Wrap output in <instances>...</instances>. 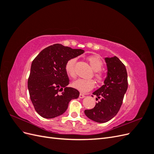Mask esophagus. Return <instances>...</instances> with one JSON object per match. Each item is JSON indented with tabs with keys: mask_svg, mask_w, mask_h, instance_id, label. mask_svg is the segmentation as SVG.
<instances>
[{
	"mask_svg": "<svg viewBox=\"0 0 154 154\" xmlns=\"http://www.w3.org/2000/svg\"><path fill=\"white\" fill-rule=\"evenodd\" d=\"M85 97V96L83 94H82V93H80V96H79V97H80V98H84Z\"/></svg>",
	"mask_w": 154,
	"mask_h": 154,
	"instance_id": "1",
	"label": "esophagus"
}]
</instances>
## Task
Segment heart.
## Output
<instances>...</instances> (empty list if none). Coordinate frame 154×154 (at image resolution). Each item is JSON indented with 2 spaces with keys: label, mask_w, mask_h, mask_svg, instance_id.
<instances>
[{
  "label": "heart",
  "mask_w": 154,
  "mask_h": 154,
  "mask_svg": "<svg viewBox=\"0 0 154 154\" xmlns=\"http://www.w3.org/2000/svg\"><path fill=\"white\" fill-rule=\"evenodd\" d=\"M76 58H72L69 59L66 62L65 69L67 75L72 79L76 77V74L75 71V65L76 62ZM88 61L89 62L92 68L96 71L95 78L96 80L99 83L103 82L105 76L103 73L99 72L103 67V62L100 57L97 56H91L88 58ZM72 87L82 92H87L92 90L94 87L95 82L92 79H78V80L74 82L72 84Z\"/></svg>",
  "instance_id": "heart-1"
}]
</instances>
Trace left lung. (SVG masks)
Wrapping results in <instances>:
<instances>
[{"label":"left lung","instance_id":"8db88e82","mask_svg":"<svg viewBox=\"0 0 154 154\" xmlns=\"http://www.w3.org/2000/svg\"><path fill=\"white\" fill-rule=\"evenodd\" d=\"M105 60L107 76L104 85L92 93L97 96L96 100H100L94 108L85 110L87 118L101 123L109 122L118 114L128 88L127 69L122 61L116 56Z\"/></svg>","mask_w":154,"mask_h":154}]
</instances>
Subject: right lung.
Listing matches in <instances>:
<instances>
[{"instance_id":"right-lung-1","label":"right lung","mask_w":154,"mask_h":154,"mask_svg":"<svg viewBox=\"0 0 154 154\" xmlns=\"http://www.w3.org/2000/svg\"><path fill=\"white\" fill-rule=\"evenodd\" d=\"M83 53L82 49L57 44L43 49L32 62L27 87L34 108L42 117L62 115L69 101L78 97L79 91L67 87L69 79L65 66L69 59Z\"/></svg>"}]
</instances>
